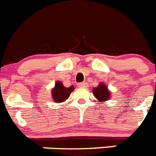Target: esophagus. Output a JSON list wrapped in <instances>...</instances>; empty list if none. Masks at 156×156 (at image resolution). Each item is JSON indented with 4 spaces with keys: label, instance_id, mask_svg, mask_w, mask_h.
I'll return each mask as SVG.
<instances>
[{
    "label": "esophagus",
    "instance_id": "1",
    "mask_svg": "<svg viewBox=\"0 0 156 156\" xmlns=\"http://www.w3.org/2000/svg\"><path fill=\"white\" fill-rule=\"evenodd\" d=\"M87 83L86 82H82V83L78 84V87H82V88H86L87 87Z\"/></svg>",
    "mask_w": 156,
    "mask_h": 156
}]
</instances>
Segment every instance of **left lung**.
Segmentation results:
<instances>
[{
    "instance_id": "8db88e82",
    "label": "left lung",
    "mask_w": 156,
    "mask_h": 156,
    "mask_svg": "<svg viewBox=\"0 0 156 156\" xmlns=\"http://www.w3.org/2000/svg\"><path fill=\"white\" fill-rule=\"evenodd\" d=\"M93 93L94 97L99 101V102H105L110 99L111 93L108 90L104 83H100L98 86L93 89Z\"/></svg>"
}]
</instances>
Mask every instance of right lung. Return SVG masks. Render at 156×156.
<instances>
[{
    "mask_svg": "<svg viewBox=\"0 0 156 156\" xmlns=\"http://www.w3.org/2000/svg\"><path fill=\"white\" fill-rule=\"evenodd\" d=\"M73 86L70 87H65L61 82H56L55 87L52 89V97L55 103H61L69 98L70 93L74 91Z\"/></svg>",
    "mask_w": 156,
    "mask_h": 156,
    "instance_id": "obj_1",
    "label": "right lung"
}]
</instances>
